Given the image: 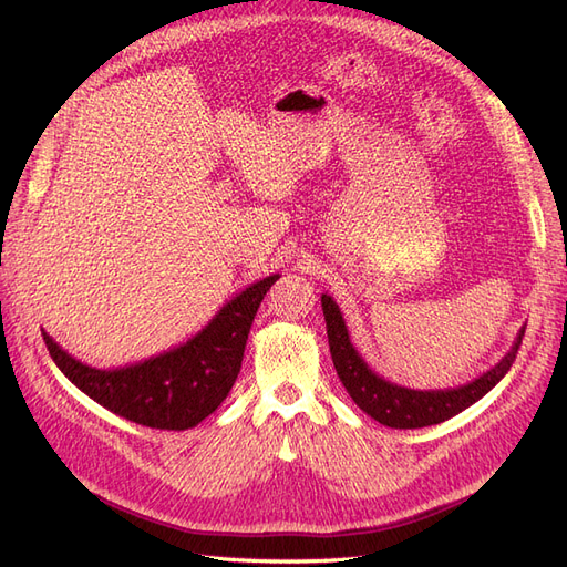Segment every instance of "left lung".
Here are the masks:
<instances>
[{
	"label": "left lung",
	"mask_w": 567,
	"mask_h": 567,
	"mask_svg": "<svg viewBox=\"0 0 567 567\" xmlns=\"http://www.w3.org/2000/svg\"><path fill=\"white\" fill-rule=\"evenodd\" d=\"M321 310L326 319V333H329L333 367L338 371V379L350 392V398L364 414L388 427H400V431L442 423L461 414L463 409H468L477 400H483L508 373L511 364L516 362V354L525 336L523 326L516 340H513V348L502 357V362L494 364L489 371L477 375L475 381L466 385L447 390H411L390 383L383 375L369 369L362 354L354 350L346 319H342L340 307L331 296H321Z\"/></svg>",
	"instance_id": "obj_1"
}]
</instances>
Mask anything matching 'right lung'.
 Segmentation results:
<instances>
[{
	"label": "right lung",
	"instance_id": "obj_1",
	"mask_svg": "<svg viewBox=\"0 0 567 567\" xmlns=\"http://www.w3.org/2000/svg\"><path fill=\"white\" fill-rule=\"evenodd\" d=\"M279 274L255 281L231 298L208 326L182 346L144 362L96 369L68 354L44 336L47 350L65 379L113 414L161 431H186L227 400L244 362L246 340L262 298Z\"/></svg>",
	"mask_w": 567,
	"mask_h": 567
}]
</instances>
